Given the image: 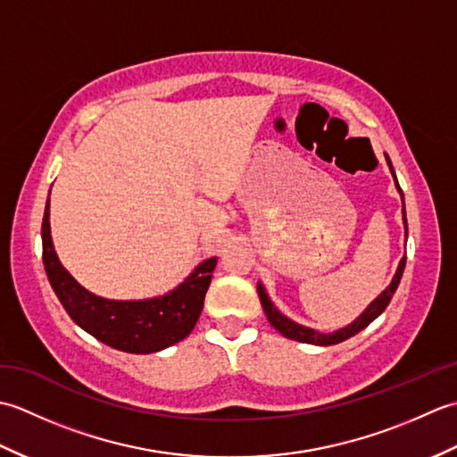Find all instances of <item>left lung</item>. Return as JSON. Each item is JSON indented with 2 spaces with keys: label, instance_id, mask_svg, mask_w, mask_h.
Segmentation results:
<instances>
[{
  "label": "left lung",
  "instance_id": "8db88e82",
  "mask_svg": "<svg viewBox=\"0 0 457 457\" xmlns=\"http://www.w3.org/2000/svg\"><path fill=\"white\" fill-rule=\"evenodd\" d=\"M385 159H386V164H389V169H391V172H393L395 187H396V190L401 192V198H403V190H401V187H399V180H396V177H395L391 159L386 157V154H385ZM403 221H404V236H409V223H406V212H404V198H403ZM404 265H406V255L401 259L399 269H396V273H395V277H393V280H391V285L386 287V288L383 290V293L378 295V296L373 300V303L365 308V312H363L361 316H357V320H353V322L349 324V326H345V328H342V329H336L334 334H320V332H316V329L306 328V326H300V324L293 322V320H290V318H287L285 314H280L278 310H277V306L269 300V295L265 293V287L261 285V283H257V293H259L261 306H263L265 314H267V320L270 322V326H273V328L277 329V332H280V334H283V336L288 337V339H296V342H303V344L334 345V344H339V342H345L347 337L355 336L357 332H361V329L367 328L369 324H371L377 316L383 314V310H385L386 306H389L391 298H393V295H395V290H396V287H399V283H401Z\"/></svg>",
  "mask_w": 457,
  "mask_h": 457
}]
</instances>
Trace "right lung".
Returning <instances> with one entry per match:
<instances>
[{"mask_svg": "<svg viewBox=\"0 0 457 457\" xmlns=\"http://www.w3.org/2000/svg\"><path fill=\"white\" fill-rule=\"evenodd\" d=\"M43 216V263L54 295L76 324L102 344L128 353H154L179 344L196 326L204 296L218 259L210 257L170 293L147 300H110L86 290L56 257L48 221Z\"/></svg>", "mask_w": 457, "mask_h": 457, "instance_id": "add662e5", "label": "right lung"}]
</instances>
